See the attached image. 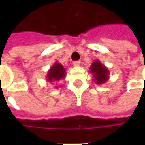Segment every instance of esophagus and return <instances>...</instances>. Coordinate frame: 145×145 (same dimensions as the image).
I'll list each match as a JSON object with an SVG mask.
<instances>
[{
    "label": "esophagus",
    "instance_id": "34e87169",
    "mask_svg": "<svg viewBox=\"0 0 145 145\" xmlns=\"http://www.w3.org/2000/svg\"><path fill=\"white\" fill-rule=\"evenodd\" d=\"M72 65H73L74 67H79V66L81 65V62H80V61H74V62L72 63Z\"/></svg>",
    "mask_w": 145,
    "mask_h": 145
}]
</instances>
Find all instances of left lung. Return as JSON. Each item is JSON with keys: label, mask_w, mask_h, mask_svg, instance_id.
I'll list each match as a JSON object with an SVG mask.
<instances>
[{"label": "left lung", "mask_w": 145, "mask_h": 145, "mask_svg": "<svg viewBox=\"0 0 145 145\" xmlns=\"http://www.w3.org/2000/svg\"><path fill=\"white\" fill-rule=\"evenodd\" d=\"M89 72L93 76V81L97 85H102L108 81L110 76V71L104 64H103L98 59H95L89 68Z\"/></svg>", "instance_id": "obj_1"}]
</instances>
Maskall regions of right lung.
Wrapping results in <instances>:
<instances>
[{
  "label": "right lung",
  "mask_w": 145,
  "mask_h": 145,
  "mask_svg": "<svg viewBox=\"0 0 145 145\" xmlns=\"http://www.w3.org/2000/svg\"><path fill=\"white\" fill-rule=\"evenodd\" d=\"M66 76V69L64 68V66L59 62H56L48 70V74L46 76L47 81L50 83L52 82H58L61 79H63ZM58 88V86H55Z\"/></svg>",
  "instance_id": "right-lung-1"
}]
</instances>
